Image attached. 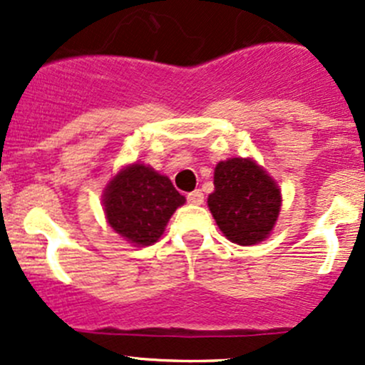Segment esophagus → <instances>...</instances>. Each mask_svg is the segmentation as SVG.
<instances>
[{
    "instance_id": "esophagus-1",
    "label": "esophagus",
    "mask_w": 365,
    "mask_h": 365,
    "mask_svg": "<svg viewBox=\"0 0 365 365\" xmlns=\"http://www.w3.org/2000/svg\"><path fill=\"white\" fill-rule=\"evenodd\" d=\"M187 201H189L190 205H203L205 196L201 190H192V192L187 194Z\"/></svg>"
}]
</instances>
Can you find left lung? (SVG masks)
<instances>
[{"label": "left lung", "mask_w": 365, "mask_h": 365, "mask_svg": "<svg viewBox=\"0 0 365 365\" xmlns=\"http://www.w3.org/2000/svg\"><path fill=\"white\" fill-rule=\"evenodd\" d=\"M215 190L208 208L224 237L238 245L263 242L274 230L281 210V190L252 159L219 162L213 173Z\"/></svg>", "instance_id": "8db88e82"}]
</instances>
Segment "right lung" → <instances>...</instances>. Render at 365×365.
I'll use <instances>...</instances> for the list:
<instances>
[{
	"label": "right lung",
	"instance_id": "obj_1",
	"mask_svg": "<svg viewBox=\"0 0 365 365\" xmlns=\"http://www.w3.org/2000/svg\"><path fill=\"white\" fill-rule=\"evenodd\" d=\"M185 197L168 176L145 164H130L113 176L104 190V212L109 226L130 244H155L168 220Z\"/></svg>",
	"mask_w": 365,
	"mask_h": 365
}]
</instances>
